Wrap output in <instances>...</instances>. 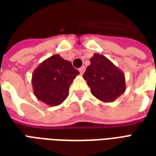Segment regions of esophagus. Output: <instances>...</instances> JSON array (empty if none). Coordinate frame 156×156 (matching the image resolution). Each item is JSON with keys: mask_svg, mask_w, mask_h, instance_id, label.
I'll use <instances>...</instances> for the list:
<instances>
[{"mask_svg": "<svg viewBox=\"0 0 156 156\" xmlns=\"http://www.w3.org/2000/svg\"><path fill=\"white\" fill-rule=\"evenodd\" d=\"M85 69H86L85 66H82L81 68H79L78 70H79V72H80V73H81V74H83V73L85 72Z\"/></svg>", "mask_w": 156, "mask_h": 156, "instance_id": "1", "label": "esophagus"}]
</instances>
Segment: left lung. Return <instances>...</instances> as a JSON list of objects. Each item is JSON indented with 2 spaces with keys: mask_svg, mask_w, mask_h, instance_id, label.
I'll use <instances>...</instances> for the list:
<instances>
[{
  "mask_svg": "<svg viewBox=\"0 0 156 156\" xmlns=\"http://www.w3.org/2000/svg\"><path fill=\"white\" fill-rule=\"evenodd\" d=\"M83 73L92 94L104 102H113L125 90L124 73L108 58L94 54Z\"/></svg>",
  "mask_w": 156,
  "mask_h": 156,
  "instance_id": "left-lung-1",
  "label": "left lung"
}]
</instances>
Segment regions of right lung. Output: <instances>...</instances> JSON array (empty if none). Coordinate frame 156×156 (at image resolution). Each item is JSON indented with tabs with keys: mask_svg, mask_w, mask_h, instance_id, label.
Wrapping results in <instances>:
<instances>
[{
	"mask_svg": "<svg viewBox=\"0 0 156 156\" xmlns=\"http://www.w3.org/2000/svg\"><path fill=\"white\" fill-rule=\"evenodd\" d=\"M79 72L58 54L45 60L32 75L37 98L50 106H57L68 96L69 87Z\"/></svg>",
	"mask_w": 156,
	"mask_h": 156,
	"instance_id": "obj_1",
	"label": "right lung"
}]
</instances>
